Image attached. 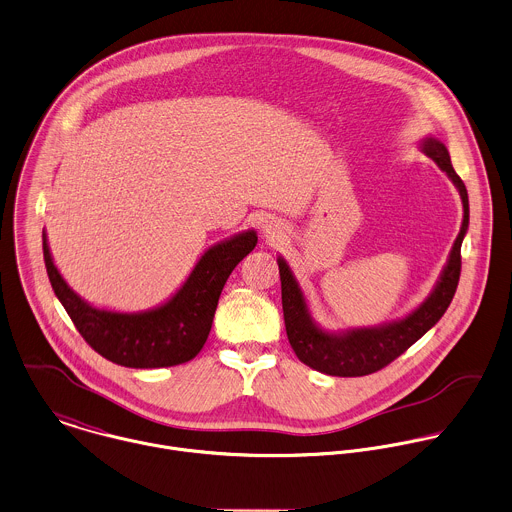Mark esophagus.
<instances>
[{"instance_id":"obj_1","label":"esophagus","mask_w":512,"mask_h":512,"mask_svg":"<svg viewBox=\"0 0 512 512\" xmlns=\"http://www.w3.org/2000/svg\"><path fill=\"white\" fill-rule=\"evenodd\" d=\"M263 235H265L267 239H279L281 227H279L277 223H273V221H265V225H263Z\"/></svg>"}]
</instances>
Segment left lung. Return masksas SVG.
I'll list each match as a JSON object with an SVG mask.
<instances>
[{
	"label": "left lung",
	"mask_w": 512,
	"mask_h": 512,
	"mask_svg": "<svg viewBox=\"0 0 512 512\" xmlns=\"http://www.w3.org/2000/svg\"><path fill=\"white\" fill-rule=\"evenodd\" d=\"M419 147L447 173L463 201L461 231L433 291L419 307L383 325L327 331L313 319L307 297L285 257H277L287 339L299 361L319 373L331 377H363L387 367L439 323L455 297L461 275V245L469 229V195L463 179L453 169L449 149L443 141L427 135L419 141Z\"/></svg>",
	"instance_id": "1"
}]
</instances>
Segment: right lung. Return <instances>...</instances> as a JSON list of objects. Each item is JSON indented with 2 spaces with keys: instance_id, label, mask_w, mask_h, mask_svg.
I'll return each instance as SVG.
<instances>
[{
  "instance_id": "right-lung-1",
  "label": "right lung",
  "mask_w": 512,
  "mask_h": 512,
  "mask_svg": "<svg viewBox=\"0 0 512 512\" xmlns=\"http://www.w3.org/2000/svg\"><path fill=\"white\" fill-rule=\"evenodd\" d=\"M255 245V229L211 245L167 301L145 311L123 313L95 307L67 285L53 263L43 231V259L55 297L101 357L131 369H161L191 361L209 337L225 281Z\"/></svg>"
}]
</instances>
